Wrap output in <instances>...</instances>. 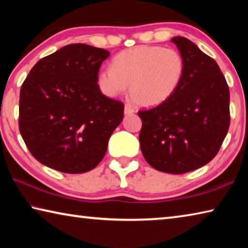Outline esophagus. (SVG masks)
<instances>
[{"instance_id":"34e87169","label":"esophagus","mask_w":248,"mask_h":248,"mask_svg":"<svg viewBox=\"0 0 248 248\" xmlns=\"http://www.w3.org/2000/svg\"><path fill=\"white\" fill-rule=\"evenodd\" d=\"M134 112V109L130 106V105H128V104H125L124 105V114L125 115H131V114H133Z\"/></svg>"}]
</instances>
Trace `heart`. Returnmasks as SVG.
Instances as JSON below:
<instances>
[{
  "label": "heart",
  "mask_w": 248,
  "mask_h": 248,
  "mask_svg": "<svg viewBox=\"0 0 248 248\" xmlns=\"http://www.w3.org/2000/svg\"><path fill=\"white\" fill-rule=\"evenodd\" d=\"M185 73V61L177 50L159 46H140L124 50L112 59L111 69L97 75V84L109 97L123 94L129 85L134 102L158 106L177 91Z\"/></svg>",
  "instance_id": "1"
}]
</instances>
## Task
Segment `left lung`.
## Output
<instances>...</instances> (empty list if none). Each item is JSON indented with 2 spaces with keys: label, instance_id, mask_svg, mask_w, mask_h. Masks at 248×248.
I'll use <instances>...</instances> for the list:
<instances>
[{
  "label": "left lung",
  "instance_id": "left-lung-1",
  "mask_svg": "<svg viewBox=\"0 0 248 248\" xmlns=\"http://www.w3.org/2000/svg\"><path fill=\"white\" fill-rule=\"evenodd\" d=\"M185 61L171 97L140 110L139 140L146 162L159 171L184 174L208 164L230 127V91L217 62L185 37H174Z\"/></svg>",
  "mask_w": 248,
  "mask_h": 248
}]
</instances>
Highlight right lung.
Masks as SVG:
<instances>
[{
  "label": "right lung",
  "mask_w": 248,
  "mask_h": 248,
  "mask_svg": "<svg viewBox=\"0 0 248 248\" xmlns=\"http://www.w3.org/2000/svg\"><path fill=\"white\" fill-rule=\"evenodd\" d=\"M109 51L72 44L33 65L19 94V131L41 164L62 173L95 169L124 118V104L100 92Z\"/></svg>",
  "instance_id": "obj_1"
}]
</instances>
